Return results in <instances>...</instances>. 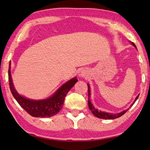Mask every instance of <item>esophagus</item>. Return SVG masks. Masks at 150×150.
Masks as SVG:
<instances>
[{
	"label": "esophagus",
	"instance_id": "esophagus-1",
	"mask_svg": "<svg viewBox=\"0 0 150 150\" xmlns=\"http://www.w3.org/2000/svg\"><path fill=\"white\" fill-rule=\"evenodd\" d=\"M84 75H85V73H83V72L81 73V74H80V75H81V76H84Z\"/></svg>",
	"mask_w": 150,
	"mask_h": 150
}]
</instances>
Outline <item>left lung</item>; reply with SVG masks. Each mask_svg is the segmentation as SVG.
Returning a JSON list of instances; mask_svg holds the SVG:
<instances>
[{
  "mask_svg": "<svg viewBox=\"0 0 150 150\" xmlns=\"http://www.w3.org/2000/svg\"><path fill=\"white\" fill-rule=\"evenodd\" d=\"M133 46H134L135 48L137 49L134 43V42H131ZM88 86V106H89V108L90 109V111H91L92 113L96 116V117L100 118V119H104V120H113V119H116L121 117V116L123 115V114L127 112V111H128V109H125V110L121 111L120 113H108V112H105V111H99L98 109H97L94 108V106L93 105V104L91 103V102L90 101V96H91V93H90V86L89 84H87ZM139 95H138L136 97H135V100L134 101L132 105H131V107H132L133 105H134L135 101L137 100V98H138Z\"/></svg>",
  "mask_w": 150,
  "mask_h": 150,
  "instance_id": "obj_1",
  "label": "left lung"
}]
</instances>
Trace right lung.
<instances>
[{
    "instance_id": "add662e5",
    "label": "right lung",
    "mask_w": 150,
    "mask_h": 150,
    "mask_svg": "<svg viewBox=\"0 0 150 150\" xmlns=\"http://www.w3.org/2000/svg\"><path fill=\"white\" fill-rule=\"evenodd\" d=\"M77 81V78L74 77L67 81L49 98L41 100H33L21 96L16 91L11 77V62L9 63L8 81L12 94L18 104L28 114L35 117H49L57 114L63 108L64 99L67 94Z\"/></svg>"
}]
</instances>
